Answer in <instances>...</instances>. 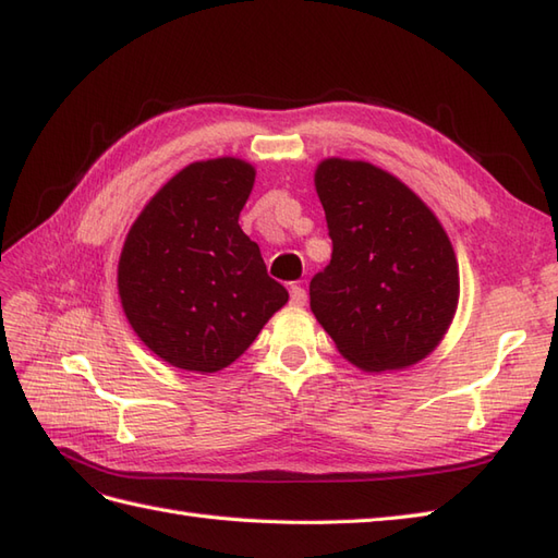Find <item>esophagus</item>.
<instances>
[{
    "instance_id": "esophagus-1",
    "label": "esophagus",
    "mask_w": 558,
    "mask_h": 558,
    "mask_svg": "<svg viewBox=\"0 0 558 558\" xmlns=\"http://www.w3.org/2000/svg\"><path fill=\"white\" fill-rule=\"evenodd\" d=\"M290 304L292 306H304L306 304V290L302 284H292L290 288Z\"/></svg>"
}]
</instances>
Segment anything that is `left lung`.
Returning <instances> with one entry per match:
<instances>
[{"label":"left lung","instance_id":"8db88e82","mask_svg":"<svg viewBox=\"0 0 558 558\" xmlns=\"http://www.w3.org/2000/svg\"><path fill=\"white\" fill-rule=\"evenodd\" d=\"M314 185L332 258L308 284L311 311L338 352L366 373L418 364L459 306L447 230L416 192L356 159H323Z\"/></svg>","mask_w":558,"mask_h":558}]
</instances>
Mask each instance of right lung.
Listing matches in <instances>:
<instances>
[{
  "instance_id": "obj_1",
  "label": "right lung",
  "mask_w": 558,
  "mask_h": 558,
  "mask_svg": "<svg viewBox=\"0 0 558 558\" xmlns=\"http://www.w3.org/2000/svg\"><path fill=\"white\" fill-rule=\"evenodd\" d=\"M254 166L218 157L178 171L140 211L119 258V296L137 338L166 364L216 373L240 359L288 290L268 278L238 218Z\"/></svg>"
}]
</instances>
